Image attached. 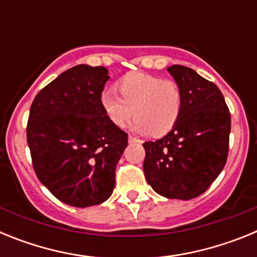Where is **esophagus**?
Here are the masks:
<instances>
[{
	"mask_svg": "<svg viewBox=\"0 0 257 257\" xmlns=\"http://www.w3.org/2000/svg\"><path fill=\"white\" fill-rule=\"evenodd\" d=\"M128 143H130V144H131V143H140V140L139 139H136V138H135V136H128Z\"/></svg>",
	"mask_w": 257,
	"mask_h": 257,
	"instance_id": "34e87169",
	"label": "esophagus"
}]
</instances>
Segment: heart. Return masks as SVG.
<instances>
[{"label": "heart", "mask_w": 257, "mask_h": 257, "mask_svg": "<svg viewBox=\"0 0 257 257\" xmlns=\"http://www.w3.org/2000/svg\"><path fill=\"white\" fill-rule=\"evenodd\" d=\"M114 90L100 94V105L113 126L123 128L133 114V128L152 136H163L180 118L183 94L178 83L154 74L130 72L118 79Z\"/></svg>", "instance_id": "obj_1"}]
</instances>
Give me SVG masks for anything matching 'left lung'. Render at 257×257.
Returning a JSON list of instances; mask_svg holds the SVG:
<instances>
[{
  "instance_id": "8db88e82",
  "label": "left lung",
  "mask_w": 257,
  "mask_h": 257,
  "mask_svg": "<svg viewBox=\"0 0 257 257\" xmlns=\"http://www.w3.org/2000/svg\"><path fill=\"white\" fill-rule=\"evenodd\" d=\"M183 94L178 123L162 139L145 142L144 174L161 196L192 199L219 176L228 160L230 113L216 85L184 65L167 68Z\"/></svg>"
}]
</instances>
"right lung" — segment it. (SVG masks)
Returning <instances> with one entry per match:
<instances>
[{
  "instance_id": "right-lung-1",
  "label": "right lung",
  "mask_w": 257,
  "mask_h": 257,
  "mask_svg": "<svg viewBox=\"0 0 257 257\" xmlns=\"http://www.w3.org/2000/svg\"><path fill=\"white\" fill-rule=\"evenodd\" d=\"M108 69L79 64L45 86L31 105L27 142L38 180L65 205H100L114 189L127 134L100 105Z\"/></svg>"
}]
</instances>
